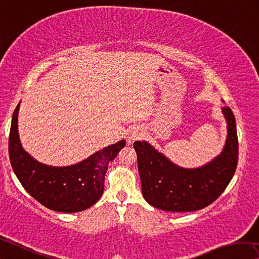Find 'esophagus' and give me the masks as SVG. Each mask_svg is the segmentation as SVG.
I'll list each match as a JSON object with an SVG mask.
<instances>
[{
    "label": "esophagus",
    "mask_w": 259,
    "mask_h": 259,
    "mask_svg": "<svg viewBox=\"0 0 259 259\" xmlns=\"http://www.w3.org/2000/svg\"><path fill=\"white\" fill-rule=\"evenodd\" d=\"M143 136V131L139 129V128H131L128 134H126V142L129 143V144H133L135 141H137Z\"/></svg>",
    "instance_id": "34e87169"
}]
</instances>
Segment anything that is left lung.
Segmentation results:
<instances>
[{"instance_id": "8db88e82", "label": "left lung", "mask_w": 259, "mask_h": 259, "mask_svg": "<svg viewBox=\"0 0 259 259\" xmlns=\"http://www.w3.org/2000/svg\"><path fill=\"white\" fill-rule=\"evenodd\" d=\"M221 110L227 123V138L223 151L203 166L181 167L146 141L134 143L143 197L152 206L168 212L197 211L223 194L235 173L239 144L232 109L225 106Z\"/></svg>"}]
</instances>
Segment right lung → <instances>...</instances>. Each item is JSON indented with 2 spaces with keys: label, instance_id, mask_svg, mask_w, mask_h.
<instances>
[{
  "label": "right lung",
  "instance_id": "add662e5",
  "mask_svg": "<svg viewBox=\"0 0 259 259\" xmlns=\"http://www.w3.org/2000/svg\"><path fill=\"white\" fill-rule=\"evenodd\" d=\"M19 104L12 115L9 155L12 169L24 189L40 204L53 211L73 213L91 207L104 194L108 163L125 146L124 139L70 166L57 167L41 163L27 153L20 143Z\"/></svg>",
  "mask_w": 259,
  "mask_h": 259
}]
</instances>
